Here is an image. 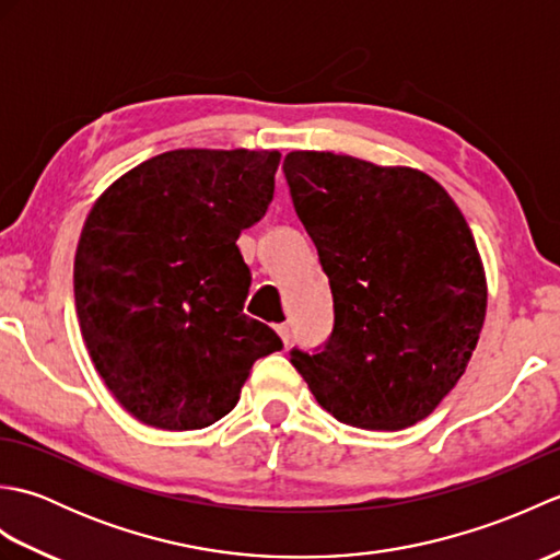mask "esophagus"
<instances>
[{
    "label": "esophagus",
    "mask_w": 560,
    "mask_h": 560,
    "mask_svg": "<svg viewBox=\"0 0 560 560\" xmlns=\"http://www.w3.org/2000/svg\"><path fill=\"white\" fill-rule=\"evenodd\" d=\"M277 335L281 337V341H283V343H289V341H291V327H289V323H281V325H277Z\"/></svg>",
    "instance_id": "esophagus-1"
}]
</instances>
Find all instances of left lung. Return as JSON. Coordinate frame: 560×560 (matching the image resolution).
Returning a JSON list of instances; mask_svg holds the SVG:
<instances>
[{"instance_id":"left-lung-1","label":"left lung","mask_w":560,"mask_h":560,"mask_svg":"<svg viewBox=\"0 0 560 560\" xmlns=\"http://www.w3.org/2000/svg\"><path fill=\"white\" fill-rule=\"evenodd\" d=\"M283 175L335 301L325 347L291 363L337 421L397 431L464 375L486 317L477 243L433 177L329 151H291Z\"/></svg>"}]
</instances>
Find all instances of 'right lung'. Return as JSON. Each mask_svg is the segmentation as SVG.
Returning a JSON list of instances; mask_svg holds the SVG:
<instances>
[{
    "mask_svg": "<svg viewBox=\"0 0 560 560\" xmlns=\"http://www.w3.org/2000/svg\"><path fill=\"white\" fill-rule=\"evenodd\" d=\"M279 161V151H165L115 180L83 223L81 335L141 423H217L253 363L283 349L277 331L243 313L253 277L235 245L267 213Z\"/></svg>",
    "mask_w": 560,
    "mask_h": 560,
    "instance_id": "add662e5",
    "label": "right lung"
}]
</instances>
